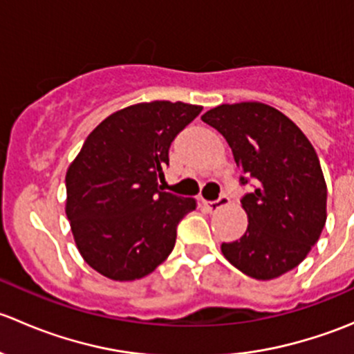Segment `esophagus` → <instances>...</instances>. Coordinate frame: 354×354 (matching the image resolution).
<instances>
[{"mask_svg": "<svg viewBox=\"0 0 354 354\" xmlns=\"http://www.w3.org/2000/svg\"><path fill=\"white\" fill-rule=\"evenodd\" d=\"M227 203H230V198H227V195H221L219 198L212 200V202H203V205H205L207 209H209L210 212H212V210H219L221 207L227 205Z\"/></svg>", "mask_w": 354, "mask_h": 354, "instance_id": "34e87169", "label": "esophagus"}]
</instances>
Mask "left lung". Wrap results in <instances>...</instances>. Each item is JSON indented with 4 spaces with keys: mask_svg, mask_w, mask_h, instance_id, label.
<instances>
[{
    "mask_svg": "<svg viewBox=\"0 0 354 354\" xmlns=\"http://www.w3.org/2000/svg\"><path fill=\"white\" fill-rule=\"evenodd\" d=\"M241 169L248 227L240 240L223 243L238 270L267 281L303 262L327 219V187L319 156L301 130L281 111L262 102L223 104L207 111Z\"/></svg>",
    "mask_w": 354,
    "mask_h": 354,
    "instance_id": "1",
    "label": "left lung"
}]
</instances>
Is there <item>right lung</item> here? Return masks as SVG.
Listing matches in <instances>:
<instances>
[{
  "mask_svg": "<svg viewBox=\"0 0 354 354\" xmlns=\"http://www.w3.org/2000/svg\"><path fill=\"white\" fill-rule=\"evenodd\" d=\"M202 106L154 101L106 118L66 171V216L85 262L114 281L147 276L176 243L195 200L160 192L176 135Z\"/></svg>",
  "mask_w": 354,
  "mask_h": 354,
  "instance_id": "obj_1",
  "label": "right lung"
}]
</instances>
